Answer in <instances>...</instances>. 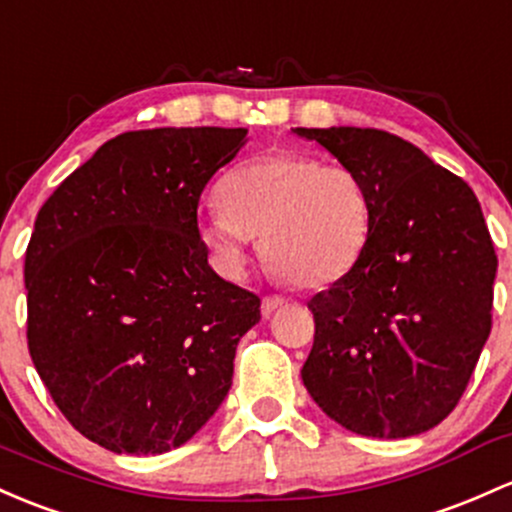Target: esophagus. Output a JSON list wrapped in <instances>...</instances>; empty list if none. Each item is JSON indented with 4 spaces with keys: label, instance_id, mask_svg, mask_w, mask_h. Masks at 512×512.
Listing matches in <instances>:
<instances>
[{
    "label": "esophagus",
    "instance_id": "esophagus-1",
    "mask_svg": "<svg viewBox=\"0 0 512 512\" xmlns=\"http://www.w3.org/2000/svg\"><path fill=\"white\" fill-rule=\"evenodd\" d=\"M284 303H286L284 296H265V299H262V316L269 318L277 308H282Z\"/></svg>",
    "mask_w": 512,
    "mask_h": 512
}]
</instances>
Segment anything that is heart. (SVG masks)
Listing matches in <instances>:
<instances>
[{"label":"heart","mask_w":512,"mask_h":512,"mask_svg":"<svg viewBox=\"0 0 512 512\" xmlns=\"http://www.w3.org/2000/svg\"><path fill=\"white\" fill-rule=\"evenodd\" d=\"M221 204L201 218L206 245L240 269L247 245L260 240L277 277L318 289L345 277L372 226L367 184L352 167L301 153L252 160L223 179Z\"/></svg>","instance_id":"obj_1"}]
</instances>
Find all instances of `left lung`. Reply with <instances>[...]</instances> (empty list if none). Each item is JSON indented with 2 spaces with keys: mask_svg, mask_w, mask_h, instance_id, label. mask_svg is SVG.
Masks as SVG:
<instances>
[{
  "mask_svg": "<svg viewBox=\"0 0 512 512\" xmlns=\"http://www.w3.org/2000/svg\"><path fill=\"white\" fill-rule=\"evenodd\" d=\"M367 184L372 226L355 267L308 301L303 386L342 428L411 437L459 403L491 333L493 250L462 177L379 128H296Z\"/></svg>",
  "mask_w": 512,
  "mask_h": 512,
  "instance_id": "8db88e82",
  "label": "left lung"
}]
</instances>
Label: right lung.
<instances>
[{
    "mask_svg": "<svg viewBox=\"0 0 512 512\" xmlns=\"http://www.w3.org/2000/svg\"><path fill=\"white\" fill-rule=\"evenodd\" d=\"M245 128L111 138L41 206L26 247V338L50 398L116 454L184 445L233 384L260 296L209 267L196 209Z\"/></svg>",
    "mask_w": 512,
    "mask_h": 512,
    "instance_id": "obj_1",
    "label": "right lung"
}]
</instances>
